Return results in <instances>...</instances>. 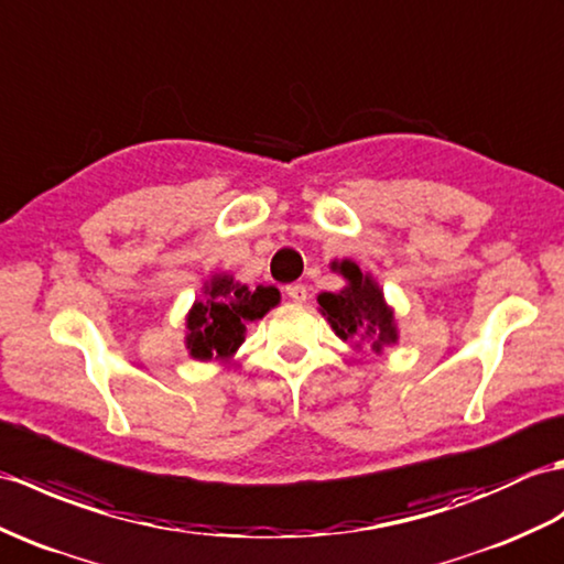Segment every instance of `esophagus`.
<instances>
[{
    "mask_svg": "<svg viewBox=\"0 0 564 564\" xmlns=\"http://www.w3.org/2000/svg\"><path fill=\"white\" fill-rule=\"evenodd\" d=\"M285 295L293 300V303H297V305H303L305 300H307V288L303 285V283H291L285 288Z\"/></svg>",
    "mask_w": 564,
    "mask_h": 564,
    "instance_id": "1",
    "label": "esophagus"
}]
</instances>
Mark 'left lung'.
Listing matches in <instances>:
<instances>
[{
    "label": "left lung",
    "instance_id": "left-lung-1",
    "mask_svg": "<svg viewBox=\"0 0 564 564\" xmlns=\"http://www.w3.org/2000/svg\"><path fill=\"white\" fill-rule=\"evenodd\" d=\"M332 269L341 273L346 285L338 293H319L317 303L334 334L341 341L356 344V348L362 344L370 346L375 352L394 346L399 341V326L379 283L350 259L332 261Z\"/></svg>",
    "mask_w": 564,
    "mask_h": 564
}]
</instances>
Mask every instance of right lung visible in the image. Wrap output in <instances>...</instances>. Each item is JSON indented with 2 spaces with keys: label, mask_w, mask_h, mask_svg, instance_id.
Segmentation results:
<instances>
[{
  "label": "right lung",
  "mask_w": 564,
  "mask_h": 564,
  "mask_svg": "<svg viewBox=\"0 0 564 564\" xmlns=\"http://www.w3.org/2000/svg\"><path fill=\"white\" fill-rule=\"evenodd\" d=\"M204 300H194L185 322V346L194 360H230L245 341L247 324L264 317L281 303L279 288H252L230 273H214L204 283Z\"/></svg>",
  "instance_id": "right-lung-1"
}]
</instances>
